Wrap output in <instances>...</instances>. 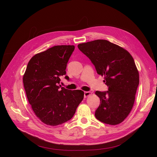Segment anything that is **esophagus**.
Wrapping results in <instances>:
<instances>
[{
	"mask_svg": "<svg viewBox=\"0 0 157 157\" xmlns=\"http://www.w3.org/2000/svg\"><path fill=\"white\" fill-rule=\"evenodd\" d=\"M84 97L85 98H86V97H88V96H89L90 95H91L92 94V92H90V91H87V92H84Z\"/></svg>",
	"mask_w": 157,
	"mask_h": 157,
	"instance_id": "34e87169",
	"label": "esophagus"
}]
</instances>
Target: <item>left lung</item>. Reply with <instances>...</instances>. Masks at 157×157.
<instances>
[{
  "label": "left lung",
  "mask_w": 157,
  "mask_h": 157,
  "mask_svg": "<svg viewBox=\"0 0 157 157\" xmlns=\"http://www.w3.org/2000/svg\"><path fill=\"white\" fill-rule=\"evenodd\" d=\"M95 66L97 73L104 76L107 91H96L100 104L95 112L98 120L105 124H120L134 105L139 73L130 54L106 40H96L78 45Z\"/></svg>",
  "instance_id": "8db88e82"
}]
</instances>
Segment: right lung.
Masks as SVG:
<instances>
[{"instance_id":"right-lung-1","label":"right lung","mask_w":157,"mask_h":157,"mask_svg":"<svg viewBox=\"0 0 157 157\" xmlns=\"http://www.w3.org/2000/svg\"><path fill=\"white\" fill-rule=\"evenodd\" d=\"M74 50L73 45L54 46L35 55L23 75L33 111L47 125L58 126L71 119L84 98L82 90H70L59 85ZM65 78L69 80L67 75Z\"/></svg>"}]
</instances>
